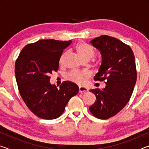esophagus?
I'll list each match as a JSON object with an SVG mask.
<instances>
[{
  "instance_id": "1",
  "label": "esophagus",
  "mask_w": 149,
  "mask_h": 149,
  "mask_svg": "<svg viewBox=\"0 0 149 149\" xmlns=\"http://www.w3.org/2000/svg\"><path fill=\"white\" fill-rule=\"evenodd\" d=\"M88 91V89L84 87H79V93H85Z\"/></svg>"
}]
</instances>
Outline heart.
<instances>
[{"label": "heart", "mask_w": 149, "mask_h": 149, "mask_svg": "<svg viewBox=\"0 0 149 149\" xmlns=\"http://www.w3.org/2000/svg\"><path fill=\"white\" fill-rule=\"evenodd\" d=\"M76 50L77 53L83 59H91L95 54V49L91 45L85 42H81L77 45ZM66 52L62 55L60 59V62L62 63ZM91 74L88 71H74L67 75V79L75 84L81 85L85 81L87 78L90 77Z\"/></svg>", "instance_id": "heart-1"}]
</instances>
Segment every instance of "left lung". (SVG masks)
<instances>
[{
    "mask_svg": "<svg viewBox=\"0 0 149 149\" xmlns=\"http://www.w3.org/2000/svg\"><path fill=\"white\" fill-rule=\"evenodd\" d=\"M102 55V64L95 81H106L101 90L91 89L97 100L89 107L96 118L108 119L129 102L137 80L134 54L129 45L114 37L101 35L91 41Z\"/></svg>",
    "mask_w": 149,
    "mask_h": 149,
    "instance_id": "8db88e82",
    "label": "left lung"
}]
</instances>
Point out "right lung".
Instances as JSON below:
<instances>
[{"label": "right lung", "mask_w": 149, "mask_h": 149, "mask_svg": "<svg viewBox=\"0 0 149 149\" xmlns=\"http://www.w3.org/2000/svg\"><path fill=\"white\" fill-rule=\"evenodd\" d=\"M72 41L41 39L26 45L15 64V75L19 94L35 115L53 120L62 114L79 87L71 81H64L57 88L50 84L49 75L58 69L63 50Z\"/></svg>", "instance_id": "add662e5"}]
</instances>
